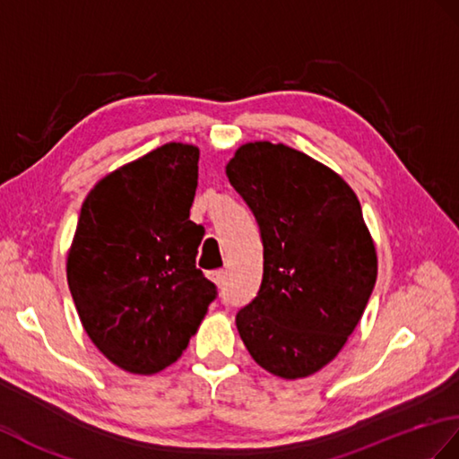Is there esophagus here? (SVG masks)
<instances>
[{"instance_id":"esophagus-1","label":"esophagus","mask_w":459,"mask_h":459,"mask_svg":"<svg viewBox=\"0 0 459 459\" xmlns=\"http://www.w3.org/2000/svg\"><path fill=\"white\" fill-rule=\"evenodd\" d=\"M211 280L215 281L217 285H222V283H225V272H222V270H215V272L211 273Z\"/></svg>"}]
</instances>
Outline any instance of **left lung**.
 <instances>
[{"label": "left lung", "mask_w": 459, "mask_h": 459, "mask_svg": "<svg viewBox=\"0 0 459 459\" xmlns=\"http://www.w3.org/2000/svg\"><path fill=\"white\" fill-rule=\"evenodd\" d=\"M227 176L264 247L260 290L237 313L242 342L273 376H311L342 350L376 285L359 201L333 169L285 144L240 146Z\"/></svg>", "instance_id": "8db88e82"}]
</instances>
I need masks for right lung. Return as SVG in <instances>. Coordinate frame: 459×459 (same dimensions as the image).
<instances>
[{
	"label": "right lung",
	"instance_id": "add662e5",
	"mask_svg": "<svg viewBox=\"0 0 459 459\" xmlns=\"http://www.w3.org/2000/svg\"><path fill=\"white\" fill-rule=\"evenodd\" d=\"M195 146L169 143L103 178L85 197L68 287L101 354L151 376L181 356L217 285L195 268L204 227L189 221Z\"/></svg>",
	"mask_w": 459,
	"mask_h": 459
}]
</instances>
